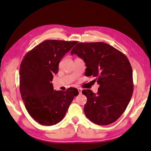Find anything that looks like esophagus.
<instances>
[{
	"instance_id": "34e87169",
	"label": "esophagus",
	"mask_w": 151,
	"mask_h": 151,
	"mask_svg": "<svg viewBox=\"0 0 151 151\" xmlns=\"http://www.w3.org/2000/svg\"><path fill=\"white\" fill-rule=\"evenodd\" d=\"M78 92H79V94H81V93H82V89L81 88H78Z\"/></svg>"
}]
</instances>
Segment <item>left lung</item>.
<instances>
[{
	"label": "left lung",
	"instance_id": "1",
	"mask_svg": "<svg viewBox=\"0 0 151 151\" xmlns=\"http://www.w3.org/2000/svg\"><path fill=\"white\" fill-rule=\"evenodd\" d=\"M84 61L85 75L96 78L97 93L84 89L87 102L86 116L95 124L108 125L117 121L126 110L134 91L132 69L121 51L103 42L79 43L70 52Z\"/></svg>",
	"mask_w": 151,
	"mask_h": 151
}]
</instances>
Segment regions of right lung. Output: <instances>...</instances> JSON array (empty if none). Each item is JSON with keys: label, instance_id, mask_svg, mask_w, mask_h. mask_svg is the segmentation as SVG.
Listing matches in <instances>:
<instances>
[{"label": "right lung", "instance_id": "obj_1", "mask_svg": "<svg viewBox=\"0 0 151 151\" xmlns=\"http://www.w3.org/2000/svg\"><path fill=\"white\" fill-rule=\"evenodd\" d=\"M78 41L45 40L27 52L22 59L20 93L27 110L40 124L47 126L62 121L73 99L78 95L75 88L65 91L54 90L53 76L59 63Z\"/></svg>", "mask_w": 151, "mask_h": 151}]
</instances>
